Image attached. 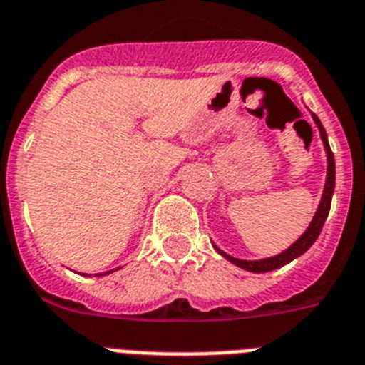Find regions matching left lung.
I'll return each instance as SVG.
<instances>
[{"instance_id": "8db88e82", "label": "left lung", "mask_w": 365, "mask_h": 365, "mask_svg": "<svg viewBox=\"0 0 365 365\" xmlns=\"http://www.w3.org/2000/svg\"><path fill=\"white\" fill-rule=\"evenodd\" d=\"M312 119H314L316 126L319 128V135H322V141H323V147H325V152H327V180H325V187H323V196H322V202L318 205V211H316L314 218L310 222V226L307 227V231L296 242L290 246V248L284 250L283 253H279L275 257H268V259H261V261H242V259H235L224 253L222 250H218L215 246L218 253H220L222 257H226L227 261L233 262L235 266L242 268V270H248L253 272V274H264V272H272V270H277L281 266L288 264V262H292L294 259H297L299 255L307 252V250L316 242V239L319 237V231H322L323 224L327 220V215L331 211V200H332V192H334V182H336V165H334V156H332V150L329 147V141H327V134H325V128H323L322 121H319L316 113H312Z\"/></svg>"}]
</instances>
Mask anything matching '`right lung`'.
<instances>
[{"label":"right lung","mask_w":365,"mask_h":365,"mask_svg":"<svg viewBox=\"0 0 365 365\" xmlns=\"http://www.w3.org/2000/svg\"><path fill=\"white\" fill-rule=\"evenodd\" d=\"M112 272H113V270H110V272H104V274H97V275H106V274H112ZM84 275H86V274H84Z\"/></svg>","instance_id":"right-lung-1"}]
</instances>
